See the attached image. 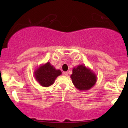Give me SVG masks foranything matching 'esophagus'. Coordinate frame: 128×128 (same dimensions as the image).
Listing matches in <instances>:
<instances>
[{"mask_svg": "<svg viewBox=\"0 0 128 128\" xmlns=\"http://www.w3.org/2000/svg\"><path fill=\"white\" fill-rule=\"evenodd\" d=\"M63 75L65 76H67L68 75V73L66 72H63Z\"/></svg>", "mask_w": 128, "mask_h": 128, "instance_id": "obj_1", "label": "esophagus"}]
</instances>
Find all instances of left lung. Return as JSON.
Segmentation results:
<instances>
[{
	"instance_id": "1",
	"label": "left lung",
	"mask_w": 128,
	"mask_h": 128,
	"mask_svg": "<svg viewBox=\"0 0 128 128\" xmlns=\"http://www.w3.org/2000/svg\"><path fill=\"white\" fill-rule=\"evenodd\" d=\"M74 86L79 91L88 90L96 84V73L84 64H79L73 68L70 76Z\"/></svg>"
}]
</instances>
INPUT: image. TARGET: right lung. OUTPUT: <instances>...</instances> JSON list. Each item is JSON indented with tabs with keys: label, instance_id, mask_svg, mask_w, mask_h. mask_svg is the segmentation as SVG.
I'll return each instance as SVG.
<instances>
[{
	"label": "right lung",
	"instance_id": "right-lung-1",
	"mask_svg": "<svg viewBox=\"0 0 128 128\" xmlns=\"http://www.w3.org/2000/svg\"><path fill=\"white\" fill-rule=\"evenodd\" d=\"M34 74L36 80L40 86L48 87L54 84L56 78L61 75L62 72L60 70H56L50 62H48L39 66L34 70Z\"/></svg>",
	"mask_w": 128,
	"mask_h": 128
}]
</instances>
